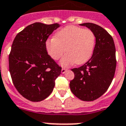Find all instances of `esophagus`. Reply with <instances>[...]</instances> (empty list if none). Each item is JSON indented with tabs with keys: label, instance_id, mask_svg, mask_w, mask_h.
I'll list each match as a JSON object with an SVG mask.
<instances>
[{
	"label": "esophagus",
	"instance_id": "34e87169",
	"mask_svg": "<svg viewBox=\"0 0 126 126\" xmlns=\"http://www.w3.org/2000/svg\"><path fill=\"white\" fill-rule=\"evenodd\" d=\"M67 70L66 68H62V70H61V72H62V74H64L65 72H66V71Z\"/></svg>",
	"mask_w": 126,
	"mask_h": 126
}]
</instances>
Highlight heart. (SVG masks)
<instances>
[{
    "instance_id": "heart-1",
    "label": "heart",
    "mask_w": 126,
    "mask_h": 126,
    "mask_svg": "<svg viewBox=\"0 0 126 126\" xmlns=\"http://www.w3.org/2000/svg\"><path fill=\"white\" fill-rule=\"evenodd\" d=\"M95 35L91 30L74 25L64 27L56 33V37L46 42V48L52 59L60 60V64L68 66L76 63L78 65L88 62L93 54L95 46Z\"/></svg>"
}]
</instances>
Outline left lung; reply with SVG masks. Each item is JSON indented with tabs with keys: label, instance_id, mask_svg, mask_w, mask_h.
Segmentation results:
<instances>
[{
	"label": "left lung",
	"instance_id": "left-lung-1",
	"mask_svg": "<svg viewBox=\"0 0 126 126\" xmlns=\"http://www.w3.org/2000/svg\"><path fill=\"white\" fill-rule=\"evenodd\" d=\"M80 25L93 32L95 44L91 58L82 66L72 69L74 78L70 88L78 98L90 102L100 98L111 84L116 68V48L111 36L102 27L90 22Z\"/></svg>",
	"mask_w": 126,
	"mask_h": 126
}]
</instances>
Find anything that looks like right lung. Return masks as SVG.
Wrapping results in <instances>:
<instances>
[{"label":"right lung","instance_id":"add662e5","mask_svg":"<svg viewBox=\"0 0 126 126\" xmlns=\"http://www.w3.org/2000/svg\"><path fill=\"white\" fill-rule=\"evenodd\" d=\"M58 24L35 22L18 33L8 62L14 86L24 98L40 102L50 95L62 68L48 54L46 42Z\"/></svg>","mask_w":126,"mask_h":126}]
</instances>
